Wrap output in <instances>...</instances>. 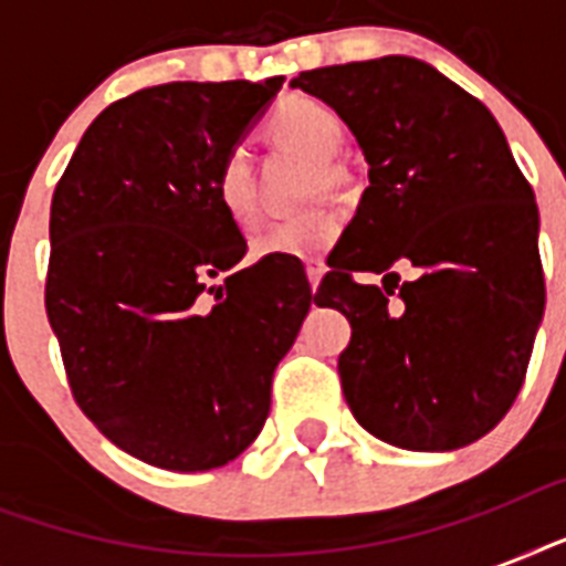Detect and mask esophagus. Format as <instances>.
I'll return each mask as SVG.
<instances>
[{
  "mask_svg": "<svg viewBox=\"0 0 566 566\" xmlns=\"http://www.w3.org/2000/svg\"><path fill=\"white\" fill-rule=\"evenodd\" d=\"M326 273V264L323 261H308V282H311V291H317L319 279Z\"/></svg>",
  "mask_w": 566,
  "mask_h": 566,
  "instance_id": "esophagus-1",
  "label": "esophagus"
}]
</instances>
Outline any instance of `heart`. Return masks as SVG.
Here are the masks:
<instances>
[{
    "instance_id": "heart-1",
    "label": "heart",
    "mask_w": 566,
    "mask_h": 566,
    "mask_svg": "<svg viewBox=\"0 0 566 566\" xmlns=\"http://www.w3.org/2000/svg\"><path fill=\"white\" fill-rule=\"evenodd\" d=\"M270 128L282 144L302 149L317 161H328L340 153L346 137L344 117L328 102L314 96H291L284 99L270 117ZM213 193L222 213L229 217L240 231H255L264 220L261 202H258L252 161L243 146H231L220 158V167L213 172ZM344 231V211L340 208H317V211L296 213L287 220H279L273 229L255 240V252L261 258H314L326 255L335 247V240Z\"/></svg>"
}]
</instances>
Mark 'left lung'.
Returning a JSON list of instances; mask_svg holds the SVG:
<instances>
[{
    "instance_id": "obj_1",
    "label": "left lung",
    "mask_w": 566,
    "mask_h": 566,
    "mask_svg": "<svg viewBox=\"0 0 566 566\" xmlns=\"http://www.w3.org/2000/svg\"><path fill=\"white\" fill-rule=\"evenodd\" d=\"M291 87L328 102L370 164L317 291L353 326L337 373L355 420L417 452L484 438L517 399L546 302L535 193L502 128L402 55L311 70ZM399 256L421 266L413 283L354 279Z\"/></svg>"
}]
</instances>
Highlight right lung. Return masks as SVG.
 <instances>
[{
	"instance_id": "obj_1",
	"label": "right lung",
	"mask_w": 566,
	"mask_h": 566,
	"mask_svg": "<svg viewBox=\"0 0 566 566\" xmlns=\"http://www.w3.org/2000/svg\"><path fill=\"white\" fill-rule=\"evenodd\" d=\"M282 82H170L117 99L52 196L46 314L73 399L161 470H213L258 438L275 364L317 302L300 258L240 266L247 238L213 193L220 158Z\"/></svg>"
}]
</instances>
